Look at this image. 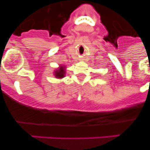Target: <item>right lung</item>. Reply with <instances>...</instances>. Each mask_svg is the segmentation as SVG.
<instances>
[{"mask_svg": "<svg viewBox=\"0 0 150 150\" xmlns=\"http://www.w3.org/2000/svg\"><path fill=\"white\" fill-rule=\"evenodd\" d=\"M65 67L64 66H60L59 68H58V70H56L54 72V75L56 78H59V79H61L64 76V74H65Z\"/></svg>", "mask_w": 150, "mask_h": 150, "instance_id": "right-lung-1", "label": "right lung"}]
</instances>
